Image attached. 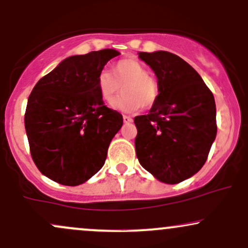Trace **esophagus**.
<instances>
[{
  "label": "esophagus",
  "mask_w": 248,
  "mask_h": 248,
  "mask_svg": "<svg viewBox=\"0 0 248 248\" xmlns=\"http://www.w3.org/2000/svg\"><path fill=\"white\" fill-rule=\"evenodd\" d=\"M123 121H124V123H131V122H132V118L130 117V116H123Z\"/></svg>",
  "instance_id": "obj_1"
}]
</instances>
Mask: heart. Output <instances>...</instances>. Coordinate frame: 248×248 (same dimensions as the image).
<instances>
[{
	"mask_svg": "<svg viewBox=\"0 0 248 248\" xmlns=\"http://www.w3.org/2000/svg\"><path fill=\"white\" fill-rule=\"evenodd\" d=\"M112 74L113 78L107 72L97 75V90L104 103L111 104L116 100L121 86L123 96L113 104L119 111L135 112L140 107L150 109L156 103L160 94L158 82L139 60L127 58L118 61Z\"/></svg>",
	"mask_w": 248,
	"mask_h": 248,
	"instance_id": "obj_1",
	"label": "heart"
}]
</instances>
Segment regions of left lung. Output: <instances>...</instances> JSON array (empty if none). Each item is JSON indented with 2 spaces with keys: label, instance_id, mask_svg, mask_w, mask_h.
<instances>
[{
  "label": "left lung",
  "instance_id": "obj_1",
  "mask_svg": "<svg viewBox=\"0 0 248 248\" xmlns=\"http://www.w3.org/2000/svg\"><path fill=\"white\" fill-rule=\"evenodd\" d=\"M138 54L155 73L160 94L147 115L135 117L137 158L159 181L175 185L205 164L217 135L216 103L199 73L176 54Z\"/></svg>",
  "mask_w": 248,
  "mask_h": 248
}]
</instances>
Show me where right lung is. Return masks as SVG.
I'll list each match as a JSON object with an SVG mask.
<instances>
[{
    "mask_svg": "<svg viewBox=\"0 0 248 248\" xmlns=\"http://www.w3.org/2000/svg\"><path fill=\"white\" fill-rule=\"evenodd\" d=\"M118 51L73 55L38 81L26 106L30 152L40 173L63 186H78L103 167L123 116L104 106L97 75Z\"/></svg>",
    "mask_w": 248,
    "mask_h": 248,
    "instance_id": "1",
    "label": "right lung"
}]
</instances>
